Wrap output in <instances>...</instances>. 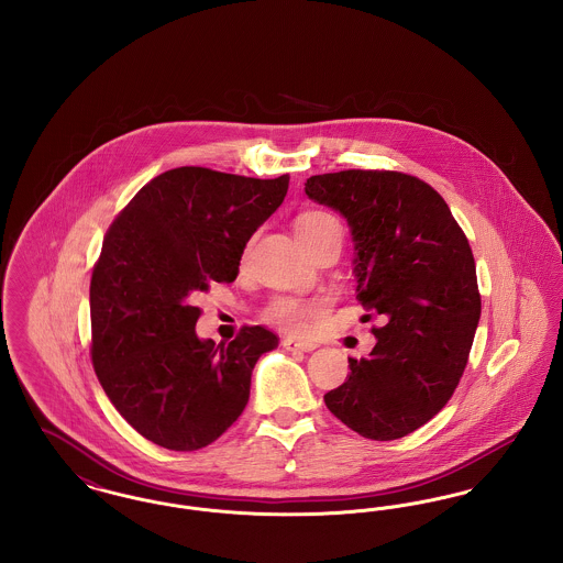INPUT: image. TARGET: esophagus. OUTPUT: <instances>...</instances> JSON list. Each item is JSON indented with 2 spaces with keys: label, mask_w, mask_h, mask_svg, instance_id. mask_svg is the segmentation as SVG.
Instances as JSON below:
<instances>
[{
  "label": "esophagus",
  "mask_w": 563,
  "mask_h": 563,
  "mask_svg": "<svg viewBox=\"0 0 563 563\" xmlns=\"http://www.w3.org/2000/svg\"><path fill=\"white\" fill-rule=\"evenodd\" d=\"M283 346L289 350V352H312V350L317 349V344H312V342H299V340H294V338H285Z\"/></svg>",
  "instance_id": "34e87169"
}]
</instances>
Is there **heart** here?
<instances>
[{
	"mask_svg": "<svg viewBox=\"0 0 563 563\" xmlns=\"http://www.w3.org/2000/svg\"><path fill=\"white\" fill-rule=\"evenodd\" d=\"M295 232L301 242L314 241L324 234L338 232L342 234V225L333 214L324 211H306L295 219ZM322 314V303L319 299H295V297H276L269 303V321L280 324L285 331L306 333Z\"/></svg>",
	"mask_w": 563,
	"mask_h": 563,
	"instance_id": "1",
	"label": "heart"
}]
</instances>
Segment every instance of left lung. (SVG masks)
<instances>
[{
  "mask_svg": "<svg viewBox=\"0 0 563 563\" xmlns=\"http://www.w3.org/2000/svg\"><path fill=\"white\" fill-rule=\"evenodd\" d=\"M306 194L349 221L356 299L384 322L324 405L367 439H401L445 407L466 367L482 317L471 244L445 200L405 173L314 175Z\"/></svg>",
  "mask_w": 563,
  "mask_h": 563,
  "instance_id": "obj_1",
  "label": "left lung"
}]
</instances>
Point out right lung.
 Here are the masks:
<instances>
[{
	"label": "right lung",
	"mask_w": 563,
	"mask_h": 563,
	"mask_svg": "<svg viewBox=\"0 0 563 563\" xmlns=\"http://www.w3.org/2000/svg\"><path fill=\"white\" fill-rule=\"evenodd\" d=\"M287 189L289 175L181 166L139 189L111 223L90 280V354L109 401L147 441L207 448L246 407L253 367L278 338L255 324L214 346L196 335L194 303L236 280L246 242Z\"/></svg>",
	"instance_id": "add662e5"
}]
</instances>
